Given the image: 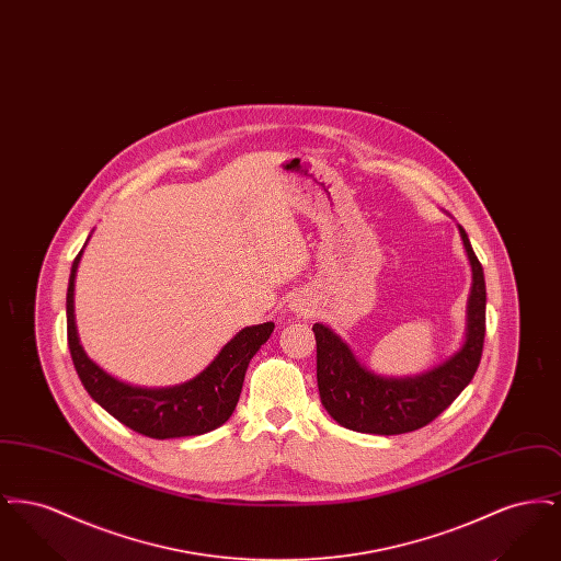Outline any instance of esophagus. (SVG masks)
Returning a JSON list of instances; mask_svg holds the SVG:
<instances>
[{
  "label": "esophagus",
  "instance_id": "1",
  "mask_svg": "<svg viewBox=\"0 0 561 561\" xmlns=\"http://www.w3.org/2000/svg\"><path fill=\"white\" fill-rule=\"evenodd\" d=\"M293 309L296 313H311V302L307 298H296L293 302Z\"/></svg>",
  "mask_w": 561,
  "mask_h": 561
}]
</instances>
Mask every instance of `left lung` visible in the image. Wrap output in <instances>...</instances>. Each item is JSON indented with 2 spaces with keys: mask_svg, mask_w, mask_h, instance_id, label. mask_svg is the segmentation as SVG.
<instances>
[{
  "mask_svg": "<svg viewBox=\"0 0 561 561\" xmlns=\"http://www.w3.org/2000/svg\"><path fill=\"white\" fill-rule=\"evenodd\" d=\"M458 229L473 282L467 300L465 343L444 364L419 376H378L364 368L347 343L328 325H313L321 403L339 425L376 435H400L425 427L460 396L478 373L485 336V282L471 241L462 227Z\"/></svg>",
  "mask_w": 561,
  "mask_h": 561,
  "instance_id": "left-lung-1",
  "label": "left lung"
}]
</instances>
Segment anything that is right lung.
I'll return each mask as SVG.
<instances>
[{
    "instance_id": "1",
    "label": "right lung",
    "mask_w": 561,
    "mask_h": 561,
    "mask_svg": "<svg viewBox=\"0 0 561 561\" xmlns=\"http://www.w3.org/2000/svg\"><path fill=\"white\" fill-rule=\"evenodd\" d=\"M81 252L83 250L73 261L67 288V343L81 385L90 398L122 425L153 439L202 435L227 423L240 400L248 364L261 345L267 343L275 323L267 321L243 328L220 348L204 373L183 385L163 389L126 385L99 368L80 345L73 316V290Z\"/></svg>"
}]
</instances>
